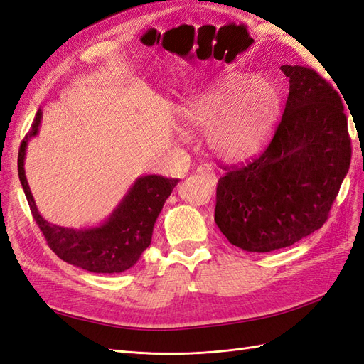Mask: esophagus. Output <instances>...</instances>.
<instances>
[{
	"instance_id": "esophagus-1",
	"label": "esophagus",
	"mask_w": 364,
	"mask_h": 364,
	"mask_svg": "<svg viewBox=\"0 0 364 364\" xmlns=\"http://www.w3.org/2000/svg\"><path fill=\"white\" fill-rule=\"evenodd\" d=\"M197 173H199L200 178L209 185V186H214L217 183V176L213 170V167L209 164H203L200 165L199 168H197Z\"/></svg>"
}]
</instances>
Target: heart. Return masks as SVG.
I'll list each match as a JSON object with an SVG mask.
<instances>
[{"mask_svg": "<svg viewBox=\"0 0 364 364\" xmlns=\"http://www.w3.org/2000/svg\"><path fill=\"white\" fill-rule=\"evenodd\" d=\"M281 111L279 94L261 77L234 74L181 107L190 129L208 132V147L228 162L252 158L262 149Z\"/></svg>", "mask_w": 364, "mask_h": 364, "instance_id": "1", "label": "heart"}]
</instances>
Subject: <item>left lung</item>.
Listing matches in <instances>:
<instances>
[{
	"label": "left lung",
	"instance_id": "obj_1",
	"mask_svg": "<svg viewBox=\"0 0 364 364\" xmlns=\"http://www.w3.org/2000/svg\"><path fill=\"white\" fill-rule=\"evenodd\" d=\"M281 70L290 92L273 139L255 161L217 183L215 223L247 252L287 247L321 229L350 164L338 92L311 68Z\"/></svg>",
	"mask_w": 364,
	"mask_h": 364
}]
</instances>
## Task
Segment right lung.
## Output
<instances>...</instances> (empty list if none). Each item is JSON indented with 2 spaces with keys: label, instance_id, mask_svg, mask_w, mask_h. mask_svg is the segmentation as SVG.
Masks as SVG:
<instances>
[{
  "label": "right lung",
  "instance_id": "right-lung-1",
  "mask_svg": "<svg viewBox=\"0 0 364 364\" xmlns=\"http://www.w3.org/2000/svg\"><path fill=\"white\" fill-rule=\"evenodd\" d=\"M42 121L39 109L18 155V173L31 214L48 246L65 262L92 273H121L134 267L151 241L153 226L178 179L146 174L130 185L123 199L102 223L90 228H65L47 222L39 213L26 178V153L38 136Z\"/></svg>",
  "mask_w": 364,
  "mask_h": 364
}]
</instances>
